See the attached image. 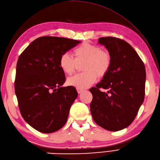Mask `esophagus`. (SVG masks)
Listing matches in <instances>:
<instances>
[{
    "label": "esophagus",
    "instance_id": "esophagus-1",
    "mask_svg": "<svg viewBox=\"0 0 160 160\" xmlns=\"http://www.w3.org/2000/svg\"><path fill=\"white\" fill-rule=\"evenodd\" d=\"M77 91H78V93L80 94V93H81L82 92L83 90L82 89H77Z\"/></svg>",
    "mask_w": 160,
    "mask_h": 160
}]
</instances>
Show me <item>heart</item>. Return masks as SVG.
I'll return each mask as SVG.
<instances>
[{"mask_svg":"<svg viewBox=\"0 0 160 160\" xmlns=\"http://www.w3.org/2000/svg\"><path fill=\"white\" fill-rule=\"evenodd\" d=\"M75 58L70 54L65 53L60 58V69L67 75L72 74L78 67L82 64L84 72L76 74L67 80L68 84L84 89L96 82L98 76L102 78L108 73L112 58L107 51L102 50L100 47L89 42H83L74 49Z\"/></svg>","mask_w":160,"mask_h":160,"instance_id":"1","label":"heart"}]
</instances>
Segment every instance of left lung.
Listing matches in <instances>:
<instances>
[{
  "label": "left lung",
  "instance_id": "8db88e82",
  "mask_svg": "<svg viewBox=\"0 0 160 160\" xmlns=\"http://www.w3.org/2000/svg\"><path fill=\"white\" fill-rule=\"evenodd\" d=\"M98 42L108 51L112 64L100 82L89 89L93 95L91 113L100 127L118 131L133 122L143 103L145 66L138 53L124 40L102 37Z\"/></svg>",
  "mask_w": 160,
  "mask_h": 160
}]
</instances>
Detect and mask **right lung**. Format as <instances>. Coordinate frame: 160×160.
Segmentation results:
<instances>
[{
	"label": "right lung",
	"mask_w": 160,
	"mask_h": 160,
	"mask_svg": "<svg viewBox=\"0 0 160 160\" xmlns=\"http://www.w3.org/2000/svg\"><path fill=\"white\" fill-rule=\"evenodd\" d=\"M80 42L60 37H40L18 58L14 82L18 107L24 120L38 131L53 132L67 122L78 92L74 87H61L65 75L59 60Z\"/></svg>",
	"instance_id": "obj_1"
}]
</instances>
